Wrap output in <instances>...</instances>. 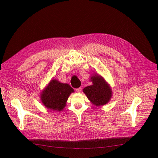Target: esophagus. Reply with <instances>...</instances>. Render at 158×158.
<instances>
[{"mask_svg": "<svg viewBox=\"0 0 158 158\" xmlns=\"http://www.w3.org/2000/svg\"><path fill=\"white\" fill-rule=\"evenodd\" d=\"M81 90H82V88H77V89H76V92H77L78 93H80V92H81Z\"/></svg>", "mask_w": 158, "mask_h": 158, "instance_id": "1", "label": "esophagus"}]
</instances>
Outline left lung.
<instances>
[{
    "label": "left lung",
    "mask_w": 158,
    "mask_h": 158,
    "mask_svg": "<svg viewBox=\"0 0 158 158\" xmlns=\"http://www.w3.org/2000/svg\"><path fill=\"white\" fill-rule=\"evenodd\" d=\"M92 85L85 87L83 92L91 103L95 106H103L111 100L113 92L110 85L101 75L95 74L90 77Z\"/></svg>",
    "instance_id": "left-lung-1"
}]
</instances>
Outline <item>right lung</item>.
I'll return each instance as SVG.
<instances>
[{"instance_id":"1","label":"right lung","mask_w":158,"mask_h":158,"mask_svg":"<svg viewBox=\"0 0 158 158\" xmlns=\"http://www.w3.org/2000/svg\"><path fill=\"white\" fill-rule=\"evenodd\" d=\"M73 92L74 90L69 84L61 83L56 79H52L42 90L40 99L47 109L61 111L65 107L70 95Z\"/></svg>"}]
</instances>
